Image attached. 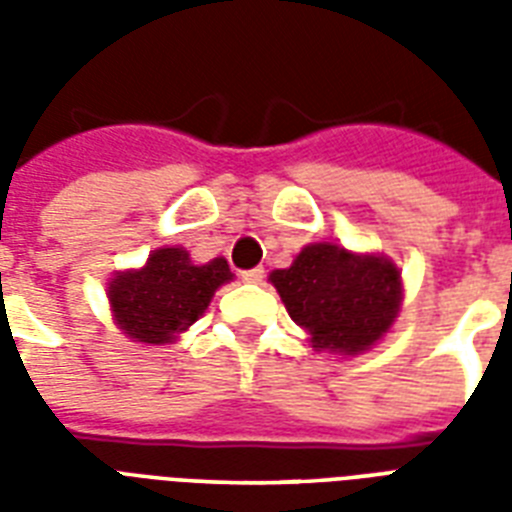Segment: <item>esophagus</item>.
<instances>
[{"instance_id": "1", "label": "esophagus", "mask_w": 512, "mask_h": 512, "mask_svg": "<svg viewBox=\"0 0 512 512\" xmlns=\"http://www.w3.org/2000/svg\"><path fill=\"white\" fill-rule=\"evenodd\" d=\"M241 279L247 281V284H260L265 279V271L263 268H252V271L241 273Z\"/></svg>"}]
</instances>
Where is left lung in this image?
<instances>
[{
    "label": "left lung",
    "instance_id": "left-lung-1",
    "mask_svg": "<svg viewBox=\"0 0 512 512\" xmlns=\"http://www.w3.org/2000/svg\"><path fill=\"white\" fill-rule=\"evenodd\" d=\"M289 316L311 332L313 348L353 356L390 329L401 303V273L390 260L311 244L284 271L271 273Z\"/></svg>",
    "mask_w": 512,
    "mask_h": 512
}]
</instances>
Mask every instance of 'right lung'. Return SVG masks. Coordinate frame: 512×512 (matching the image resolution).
<instances>
[{
	"instance_id": "add662e5",
	"label": "right lung",
	"mask_w": 512,
	"mask_h": 512,
	"mask_svg": "<svg viewBox=\"0 0 512 512\" xmlns=\"http://www.w3.org/2000/svg\"><path fill=\"white\" fill-rule=\"evenodd\" d=\"M231 279L223 257L193 265L185 249L164 247L148 257L146 268L116 273L108 284V300L124 335L162 345L199 321L215 289Z\"/></svg>"
}]
</instances>
